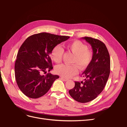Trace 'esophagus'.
Masks as SVG:
<instances>
[{"label": "esophagus", "mask_w": 127, "mask_h": 127, "mask_svg": "<svg viewBox=\"0 0 127 127\" xmlns=\"http://www.w3.org/2000/svg\"><path fill=\"white\" fill-rule=\"evenodd\" d=\"M61 79H62V80H63L64 81V82H66V81H67V80H68V79L65 78L63 77H61Z\"/></svg>", "instance_id": "1"}]
</instances>
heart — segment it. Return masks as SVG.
I'll return each mask as SVG.
<instances>
[{"label":"heart","instance_id":"obj_1","mask_svg":"<svg viewBox=\"0 0 127 127\" xmlns=\"http://www.w3.org/2000/svg\"><path fill=\"white\" fill-rule=\"evenodd\" d=\"M66 47L68 50L75 56L71 62L75 64L58 65L55 68V71L57 74L64 77L69 78L77 73V66L80 70L85 69L92 61L93 53L91 50L88 49L87 46L85 44L78 40L71 42L68 44ZM63 54V48L59 45H56L52 49L50 53V57L56 63H59L62 60Z\"/></svg>","mask_w":127,"mask_h":127}]
</instances>
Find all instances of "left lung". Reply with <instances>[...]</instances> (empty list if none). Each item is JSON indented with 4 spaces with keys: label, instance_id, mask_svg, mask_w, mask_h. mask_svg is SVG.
Wrapping results in <instances>:
<instances>
[{
    "label": "left lung",
    "instance_id": "left-lung-1",
    "mask_svg": "<svg viewBox=\"0 0 127 127\" xmlns=\"http://www.w3.org/2000/svg\"><path fill=\"white\" fill-rule=\"evenodd\" d=\"M93 49V58L82 74L84 81L75 82V87L69 91L71 96L80 103L93 100L104 88L110 72V58L105 44L98 39L84 37Z\"/></svg>",
    "mask_w": 127,
    "mask_h": 127
}]
</instances>
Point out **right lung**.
<instances>
[{"mask_svg":"<svg viewBox=\"0 0 127 127\" xmlns=\"http://www.w3.org/2000/svg\"><path fill=\"white\" fill-rule=\"evenodd\" d=\"M69 36L40 33L28 37L22 44L15 64L17 85L26 96L40 97L47 93L59 76L43 72L53 69L50 54L55 46Z\"/></svg>","mask_w":127,"mask_h":127,"instance_id":"right-lung-1","label":"right lung"}]
</instances>
